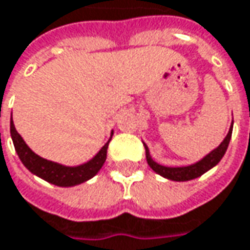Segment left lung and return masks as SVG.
Returning <instances> with one entry per match:
<instances>
[{"instance_id":"obj_1","label":"left lung","mask_w":250,"mask_h":250,"mask_svg":"<svg viewBox=\"0 0 250 250\" xmlns=\"http://www.w3.org/2000/svg\"><path fill=\"white\" fill-rule=\"evenodd\" d=\"M232 129H233V122H232V126H230V129H229V132H228V135L223 140V142L196 164H191V166H187V167H166V166H161V164L155 163L151 158L149 149L144 144L146 163L157 174H160V175H163V177H166L168 180H172V181H188V180L197 178V177L203 175L206 171H208L210 168H213L214 166H217L219 161L223 158V155H225V152H226V149L229 146L230 138H232Z\"/></svg>"}]
</instances>
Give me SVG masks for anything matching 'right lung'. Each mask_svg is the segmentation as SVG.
Segmentation results:
<instances>
[{
	"mask_svg": "<svg viewBox=\"0 0 250 250\" xmlns=\"http://www.w3.org/2000/svg\"><path fill=\"white\" fill-rule=\"evenodd\" d=\"M10 131H11V138H13V142H14V148H16L21 163L25 166V168L28 171L33 172V174H36L37 177L46 180V181L54 184V186H59V187L78 186V184H82V183L90 180L93 175H96L98 171L102 168V166L105 164L108 145H109L110 141H108L101 148V151L90 161H87V163H84L82 166H78V167H66V166L44 160L40 155H37L36 152H33L30 149V146L21 138V135L17 132L14 122H13V116H11Z\"/></svg>",
	"mask_w": 250,
	"mask_h": 250,
	"instance_id": "1",
	"label": "right lung"
}]
</instances>
